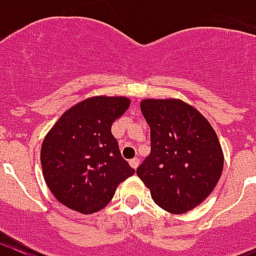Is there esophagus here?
Listing matches in <instances>:
<instances>
[{
  "label": "esophagus",
  "instance_id": "obj_1",
  "mask_svg": "<svg viewBox=\"0 0 256 256\" xmlns=\"http://www.w3.org/2000/svg\"><path fill=\"white\" fill-rule=\"evenodd\" d=\"M128 163H130V166L132 168H136L138 166H139V160H138V158H134V160H128Z\"/></svg>",
  "mask_w": 256,
  "mask_h": 256
}]
</instances>
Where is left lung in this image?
<instances>
[{"mask_svg": "<svg viewBox=\"0 0 256 256\" xmlns=\"http://www.w3.org/2000/svg\"><path fill=\"white\" fill-rule=\"evenodd\" d=\"M150 154L136 174L156 206L182 214L202 202L220 178L222 146L208 120L181 100H142Z\"/></svg>", "mask_w": 256, "mask_h": 256, "instance_id": "left-lung-1", "label": "left lung"}]
</instances>
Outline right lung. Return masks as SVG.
<instances>
[{"label":"right lung","instance_id":"obj_1","mask_svg":"<svg viewBox=\"0 0 256 256\" xmlns=\"http://www.w3.org/2000/svg\"><path fill=\"white\" fill-rule=\"evenodd\" d=\"M130 106L128 96H96L68 108L44 136L40 164L48 188L61 204L92 214L135 174L111 132Z\"/></svg>","mask_w":256,"mask_h":256}]
</instances>
